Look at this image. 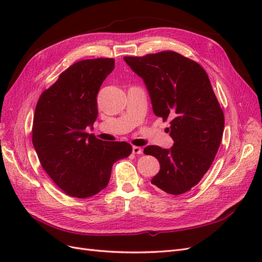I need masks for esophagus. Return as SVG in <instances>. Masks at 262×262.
Wrapping results in <instances>:
<instances>
[{
	"instance_id": "1",
	"label": "esophagus",
	"mask_w": 262,
	"mask_h": 262,
	"mask_svg": "<svg viewBox=\"0 0 262 262\" xmlns=\"http://www.w3.org/2000/svg\"><path fill=\"white\" fill-rule=\"evenodd\" d=\"M132 153H133V154L141 155V154H143V149H142V148L139 147V146H133V147H132Z\"/></svg>"
}]
</instances>
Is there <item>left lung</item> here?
<instances>
[{"instance_id": "left-lung-1", "label": "left lung", "mask_w": 262, "mask_h": 262, "mask_svg": "<svg viewBox=\"0 0 262 262\" xmlns=\"http://www.w3.org/2000/svg\"><path fill=\"white\" fill-rule=\"evenodd\" d=\"M123 59L143 78L154 114L163 121L170 119L172 147L144 148L161 165L150 182L169 194L186 193L211 167L224 131V114L209 76L199 63L175 51Z\"/></svg>"}]
</instances>
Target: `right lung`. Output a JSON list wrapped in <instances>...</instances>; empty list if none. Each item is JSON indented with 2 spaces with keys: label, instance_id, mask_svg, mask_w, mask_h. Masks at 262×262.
Returning a JSON list of instances; mask_svg holds the SVG:
<instances>
[{
  "label": "right lung",
  "instance_id": "obj_1",
  "mask_svg": "<svg viewBox=\"0 0 262 262\" xmlns=\"http://www.w3.org/2000/svg\"><path fill=\"white\" fill-rule=\"evenodd\" d=\"M114 69L112 58L78 61L38 99L31 140L42 168L70 196L97 194L108 185L114 163L132 152L126 142H105L86 132L98 115L100 85Z\"/></svg>",
  "mask_w": 262,
  "mask_h": 262
}]
</instances>
